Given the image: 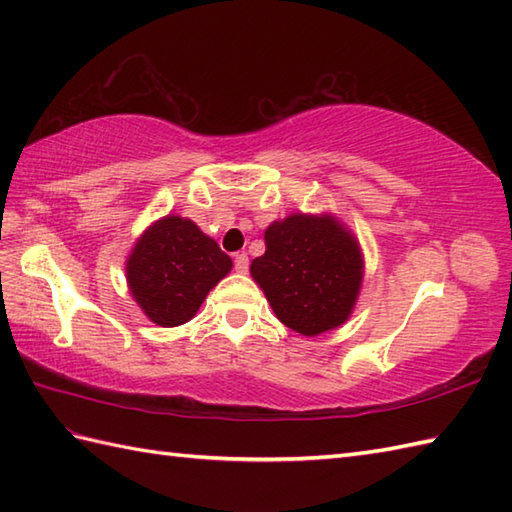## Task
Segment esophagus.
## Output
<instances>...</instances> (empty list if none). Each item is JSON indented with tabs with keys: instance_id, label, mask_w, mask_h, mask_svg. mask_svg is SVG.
Listing matches in <instances>:
<instances>
[{
	"instance_id": "34e87169",
	"label": "esophagus",
	"mask_w": 512,
	"mask_h": 512,
	"mask_svg": "<svg viewBox=\"0 0 512 512\" xmlns=\"http://www.w3.org/2000/svg\"><path fill=\"white\" fill-rule=\"evenodd\" d=\"M248 255L246 253H237L235 255V270L237 273H248Z\"/></svg>"
}]
</instances>
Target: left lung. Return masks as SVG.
I'll return each instance as SVG.
<instances>
[{"label": "left lung", "instance_id": "8db88e82", "mask_svg": "<svg viewBox=\"0 0 512 512\" xmlns=\"http://www.w3.org/2000/svg\"><path fill=\"white\" fill-rule=\"evenodd\" d=\"M266 253L250 275L277 319L303 336H317L347 321L363 279L356 239L330 215H290L266 228Z\"/></svg>", "mask_w": 512, "mask_h": 512}]
</instances>
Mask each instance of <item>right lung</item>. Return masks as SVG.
Returning <instances> with one entry per match:
<instances>
[{
  "label": "right lung",
  "mask_w": 512,
  "mask_h": 512,
  "mask_svg": "<svg viewBox=\"0 0 512 512\" xmlns=\"http://www.w3.org/2000/svg\"><path fill=\"white\" fill-rule=\"evenodd\" d=\"M231 266V257L191 220L167 215L136 242L127 259V281L151 321L176 328L195 317Z\"/></svg>",
  "instance_id": "add662e5"
}]
</instances>
